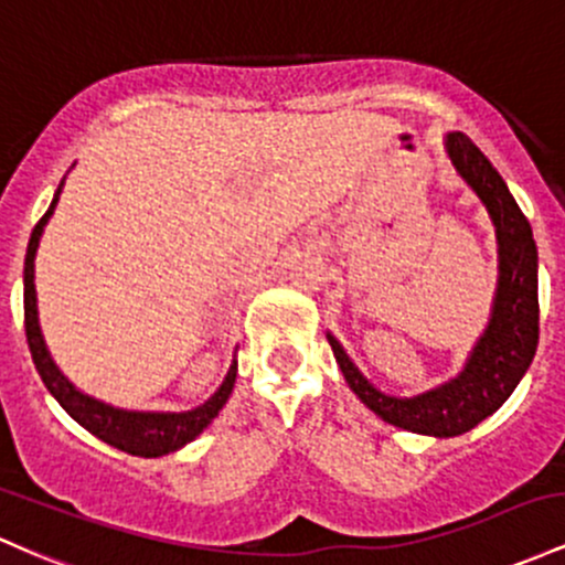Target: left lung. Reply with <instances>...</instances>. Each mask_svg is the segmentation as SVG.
<instances>
[{
  "label": "left lung",
  "instance_id": "8db88e82",
  "mask_svg": "<svg viewBox=\"0 0 565 565\" xmlns=\"http://www.w3.org/2000/svg\"><path fill=\"white\" fill-rule=\"evenodd\" d=\"M446 149L461 179L483 200L499 239L497 301L483 339L470 354V363L459 379L433 392L419 397H390L367 382L339 341L328 335L347 384L373 414L408 433L435 437L461 435L491 416L529 371L539 344L536 243L531 237L529 218L472 138L451 132Z\"/></svg>",
  "mask_w": 565,
  "mask_h": 565
}]
</instances>
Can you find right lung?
<instances>
[{
	"label": "right lung",
	"mask_w": 565,
	"mask_h": 565,
	"mask_svg": "<svg viewBox=\"0 0 565 565\" xmlns=\"http://www.w3.org/2000/svg\"><path fill=\"white\" fill-rule=\"evenodd\" d=\"M63 186V183H61ZM61 186L55 192L53 205L47 207V213L42 215L40 224L34 226L29 239L26 250V266H23V322H26V339L31 358H34L36 371H40L44 386L50 390V395L63 405L68 416L74 422H79L87 433L100 437L109 446L119 448V451L132 454V456H164L170 451H179L181 446L192 443L202 429L211 424L218 411L224 408L226 401L232 395L234 379H237V363H232L230 373H226L224 384L218 386V392L200 408L186 411V414H136V411H119L111 405L93 401V397L82 395L79 390H74V384H68V379L55 367L50 360L47 347H44L40 320H36V290H34V256L36 245H40L42 230L47 224V218L53 215L55 205H58Z\"/></svg>",
	"instance_id": "obj_1"
}]
</instances>
